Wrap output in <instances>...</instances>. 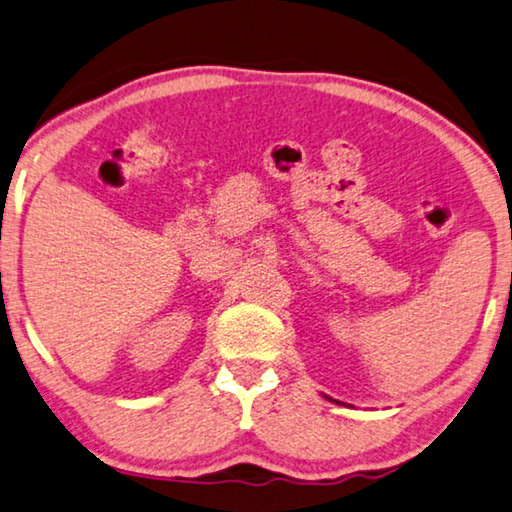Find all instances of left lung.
Masks as SVG:
<instances>
[{"label": "left lung", "instance_id": "1", "mask_svg": "<svg viewBox=\"0 0 512 512\" xmlns=\"http://www.w3.org/2000/svg\"><path fill=\"white\" fill-rule=\"evenodd\" d=\"M326 398H328V396H326ZM330 400H333V398H330ZM335 402H337V400H335Z\"/></svg>", "mask_w": 512, "mask_h": 512}]
</instances>
